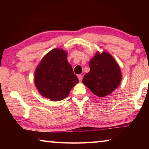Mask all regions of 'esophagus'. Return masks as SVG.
<instances>
[{
  "label": "esophagus",
  "mask_w": 149,
  "mask_h": 149,
  "mask_svg": "<svg viewBox=\"0 0 149 149\" xmlns=\"http://www.w3.org/2000/svg\"><path fill=\"white\" fill-rule=\"evenodd\" d=\"M78 79H79V81H81L83 79V75H78Z\"/></svg>",
  "instance_id": "1"
}]
</instances>
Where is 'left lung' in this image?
Wrapping results in <instances>:
<instances>
[{
    "label": "left lung",
    "mask_w": 149,
    "mask_h": 149,
    "mask_svg": "<svg viewBox=\"0 0 149 149\" xmlns=\"http://www.w3.org/2000/svg\"><path fill=\"white\" fill-rule=\"evenodd\" d=\"M89 65L90 72L85 75L82 82L93 94L105 97L119 86L122 79L120 68L109 53L97 52Z\"/></svg>",
    "instance_id": "left-lung-1"
}]
</instances>
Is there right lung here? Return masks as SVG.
Instances as JSON below:
<instances>
[{"label": "right lung", "mask_w": 149, "mask_h": 149, "mask_svg": "<svg viewBox=\"0 0 149 149\" xmlns=\"http://www.w3.org/2000/svg\"><path fill=\"white\" fill-rule=\"evenodd\" d=\"M79 82L67 60L66 52L54 49L45 56L35 72V84L39 92L54 101L64 99Z\"/></svg>", "instance_id": "right-lung-1"}]
</instances>
